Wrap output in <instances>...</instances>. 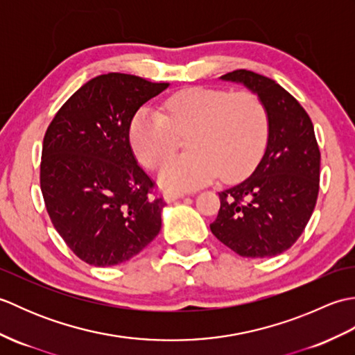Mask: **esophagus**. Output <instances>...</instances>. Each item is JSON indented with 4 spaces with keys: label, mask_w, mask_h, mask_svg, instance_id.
<instances>
[{
    "label": "esophagus",
    "mask_w": 355,
    "mask_h": 355,
    "mask_svg": "<svg viewBox=\"0 0 355 355\" xmlns=\"http://www.w3.org/2000/svg\"><path fill=\"white\" fill-rule=\"evenodd\" d=\"M184 197H186V193H183V192H169V193L164 195V200L168 201V202H172V201H175V200L184 198Z\"/></svg>",
    "instance_id": "34e87169"
}]
</instances>
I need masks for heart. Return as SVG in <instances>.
I'll list each match as a JSON object with an SVG mask.
<instances>
[{"instance_id":"1","label":"heart","mask_w":355,"mask_h":355,"mask_svg":"<svg viewBox=\"0 0 355 355\" xmlns=\"http://www.w3.org/2000/svg\"><path fill=\"white\" fill-rule=\"evenodd\" d=\"M189 154L172 158L158 172L164 189L191 191L223 177H247L262 157L268 116L258 96L247 89L192 87L164 102V114L150 107L135 112L128 137L132 153L148 169H157L187 135Z\"/></svg>"}]
</instances>
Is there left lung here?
Returning <instances> with one entry per match:
<instances>
[{"label":"left lung","instance_id":"1","mask_svg":"<svg viewBox=\"0 0 355 355\" xmlns=\"http://www.w3.org/2000/svg\"><path fill=\"white\" fill-rule=\"evenodd\" d=\"M223 80L258 94L268 116L266 154L243 183L220 192L221 207L210 230L245 258H270L296 243L319 195L320 150L306 111L273 79L235 70Z\"/></svg>","mask_w":355,"mask_h":355}]
</instances>
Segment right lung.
Listing matches in <instances>:
<instances>
[{
    "label": "right lung",
    "mask_w": 355,
    "mask_h": 355,
    "mask_svg": "<svg viewBox=\"0 0 355 355\" xmlns=\"http://www.w3.org/2000/svg\"><path fill=\"white\" fill-rule=\"evenodd\" d=\"M168 87L101 74L62 105L44 135L45 207L65 244L89 266L130 261L162 229L166 202L135 160L128 130L141 105Z\"/></svg>",
    "instance_id": "add662e5"
}]
</instances>
